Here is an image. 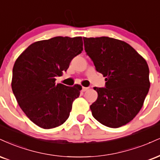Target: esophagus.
Returning a JSON list of instances; mask_svg holds the SVG:
<instances>
[{
	"label": "esophagus",
	"mask_w": 160,
	"mask_h": 160,
	"mask_svg": "<svg viewBox=\"0 0 160 160\" xmlns=\"http://www.w3.org/2000/svg\"><path fill=\"white\" fill-rule=\"evenodd\" d=\"M88 89V87H82V92H86V91H87Z\"/></svg>",
	"instance_id": "34e87169"
}]
</instances>
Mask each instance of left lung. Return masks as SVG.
<instances>
[{
  "instance_id": "obj_1",
  "label": "left lung",
  "mask_w": 160,
  "mask_h": 160,
  "mask_svg": "<svg viewBox=\"0 0 160 160\" xmlns=\"http://www.w3.org/2000/svg\"><path fill=\"white\" fill-rule=\"evenodd\" d=\"M84 48L96 71L105 77V88L95 87L98 98L90 106L102 124L120 128L135 118L150 88L145 59L129 44L102 36L83 38Z\"/></svg>"
}]
</instances>
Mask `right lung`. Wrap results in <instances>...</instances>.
<instances>
[{
    "label": "right lung",
    "mask_w": 160,
    "mask_h": 160,
    "mask_svg": "<svg viewBox=\"0 0 160 160\" xmlns=\"http://www.w3.org/2000/svg\"><path fill=\"white\" fill-rule=\"evenodd\" d=\"M82 45L80 36H57L31 44L15 61L13 94L23 112L40 128H54L69 117L82 86L57 84L55 78L66 72Z\"/></svg>",
    "instance_id": "right-lung-1"
}]
</instances>
